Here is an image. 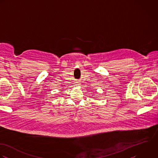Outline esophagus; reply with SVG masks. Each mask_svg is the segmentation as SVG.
Here are the masks:
<instances>
[{
	"mask_svg": "<svg viewBox=\"0 0 158 158\" xmlns=\"http://www.w3.org/2000/svg\"><path fill=\"white\" fill-rule=\"evenodd\" d=\"M74 85H75V86H76V87H77V86H80V85H81V83H79V82L77 81V82H75Z\"/></svg>",
	"mask_w": 158,
	"mask_h": 158,
	"instance_id": "esophagus-1",
	"label": "esophagus"
}]
</instances>
